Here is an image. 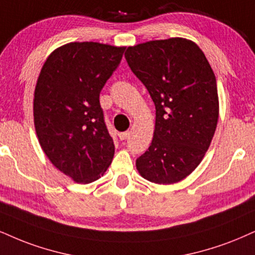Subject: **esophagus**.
<instances>
[{
    "instance_id": "obj_1",
    "label": "esophagus",
    "mask_w": 255,
    "mask_h": 255,
    "mask_svg": "<svg viewBox=\"0 0 255 255\" xmlns=\"http://www.w3.org/2000/svg\"><path fill=\"white\" fill-rule=\"evenodd\" d=\"M130 137V131H125V132H121L119 133V138H121L122 140L127 139V138Z\"/></svg>"
}]
</instances>
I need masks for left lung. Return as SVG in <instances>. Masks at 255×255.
Here are the masks:
<instances>
[{
	"label": "left lung",
	"mask_w": 255,
	"mask_h": 255,
	"mask_svg": "<svg viewBox=\"0 0 255 255\" xmlns=\"http://www.w3.org/2000/svg\"><path fill=\"white\" fill-rule=\"evenodd\" d=\"M125 59L156 108L151 145L137 170L153 183L180 182L202 161L218 125L214 72L200 47L182 37L128 47Z\"/></svg>",
	"instance_id": "left-lung-1"
}]
</instances>
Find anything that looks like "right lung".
I'll return each instance as SVG.
<instances>
[{"label":"right lung","mask_w":255,"mask_h":255,"mask_svg":"<svg viewBox=\"0 0 255 255\" xmlns=\"http://www.w3.org/2000/svg\"><path fill=\"white\" fill-rule=\"evenodd\" d=\"M124 47L71 42L47 58L34 92V125L43 152L77 183L108 170L115 144L99 94L121 64Z\"/></svg>","instance_id":"right-lung-1"}]
</instances>
